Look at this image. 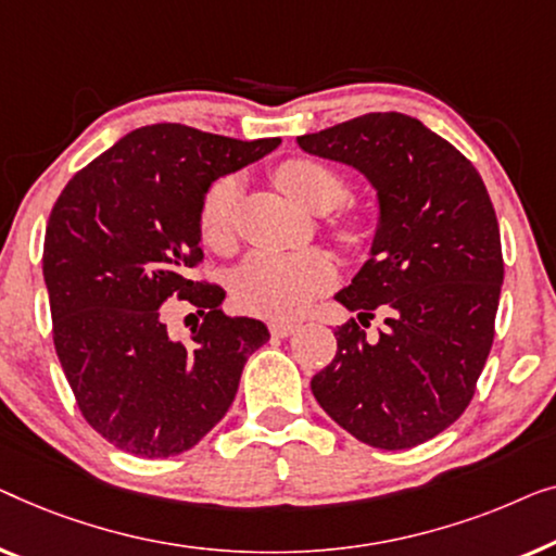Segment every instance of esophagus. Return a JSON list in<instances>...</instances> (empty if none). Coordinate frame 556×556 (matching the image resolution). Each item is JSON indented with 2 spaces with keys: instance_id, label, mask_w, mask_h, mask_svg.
<instances>
[{
  "instance_id": "1",
  "label": "esophagus",
  "mask_w": 556,
  "mask_h": 556,
  "mask_svg": "<svg viewBox=\"0 0 556 556\" xmlns=\"http://www.w3.org/2000/svg\"><path fill=\"white\" fill-rule=\"evenodd\" d=\"M269 330L275 338H289V334H294L296 330H300V325L289 323V319H275V323L269 325Z\"/></svg>"
}]
</instances>
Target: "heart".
<instances>
[{"mask_svg":"<svg viewBox=\"0 0 556 556\" xmlns=\"http://www.w3.org/2000/svg\"><path fill=\"white\" fill-rule=\"evenodd\" d=\"M275 184L309 214H330L348 197L340 174L315 159H289L275 170ZM239 184L222 178L211 186L201 203V239L208 247H224L231 233V211ZM342 237L355 239L353 222L340 226ZM334 281V264L323 252L254 254L237 275V300L249 312L264 317H292L323 294Z\"/></svg>","mask_w":556,"mask_h":556,"instance_id":"b5f03b06","label":"heart"}]
</instances>
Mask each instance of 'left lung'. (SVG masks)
Masks as SVG:
<instances>
[{
  "label": "left lung",
  "mask_w": 556,
  "mask_h": 556,
  "mask_svg": "<svg viewBox=\"0 0 556 556\" xmlns=\"http://www.w3.org/2000/svg\"><path fill=\"white\" fill-rule=\"evenodd\" d=\"M304 153L365 176L378 203L367 262L334 300L378 338L338 327V355L312 378L334 424L372 448L431 441L471 403L494 342L502 237L479 170L403 113H367L296 138Z\"/></svg>",
  "instance_id": "obj_1"
}]
</instances>
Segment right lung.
Listing matches in <instances>:
<instances>
[{
  "mask_svg": "<svg viewBox=\"0 0 556 556\" xmlns=\"http://www.w3.org/2000/svg\"><path fill=\"white\" fill-rule=\"evenodd\" d=\"M279 143L143 125L70 178L54 203L42 256L54 350L85 420L115 448L140 458L193 448L269 340L262 319L226 317L224 289L193 281L191 269L211 184ZM170 295L204 315L189 343L165 330Z\"/></svg>",
  "mask_w": 556,
  "mask_h": 556,
  "instance_id": "1",
  "label": "right lung"
}]
</instances>
